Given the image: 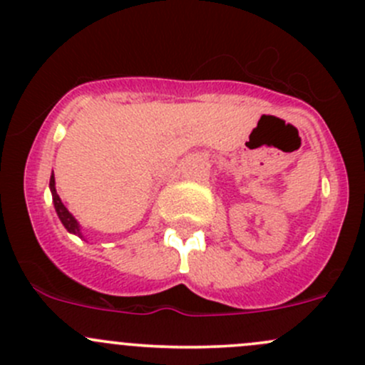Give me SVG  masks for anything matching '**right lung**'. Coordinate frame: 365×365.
I'll return each mask as SVG.
<instances>
[{
    "mask_svg": "<svg viewBox=\"0 0 365 365\" xmlns=\"http://www.w3.org/2000/svg\"><path fill=\"white\" fill-rule=\"evenodd\" d=\"M48 187H51L53 208H56V213H57V217H59L61 224H63L64 227H66V231L70 232V234H75V236L83 237L82 227H80L78 220H76V218L73 217L70 212H68V208L63 205V201H61L59 194H57V190H56V178H53V171H52V175H51V183H48Z\"/></svg>",
    "mask_w": 365,
    "mask_h": 365,
    "instance_id": "right-lung-1",
    "label": "right lung"
}]
</instances>
